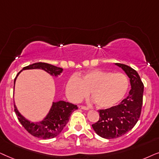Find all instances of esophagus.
Masks as SVG:
<instances>
[{
  "label": "esophagus",
  "mask_w": 159,
  "mask_h": 159,
  "mask_svg": "<svg viewBox=\"0 0 159 159\" xmlns=\"http://www.w3.org/2000/svg\"><path fill=\"white\" fill-rule=\"evenodd\" d=\"M78 107H79V108L85 110V111H88V110H89V107H86V106H83V105H79V106H78Z\"/></svg>",
  "instance_id": "esophagus-1"
}]
</instances>
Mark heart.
<instances>
[{
    "mask_svg": "<svg viewBox=\"0 0 159 159\" xmlns=\"http://www.w3.org/2000/svg\"><path fill=\"white\" fill-rule=\"evenodd\" d=\"M129 88L128 78L120 72L111 73L102 70H88L79 76L73 75L66 84V94L73 102L90 97L99 108H109L117 105Z\"/></svg>",
    "mask_w": 159,
    "mask_h": 159,
    "instance_id": "1",
    "label": "heart"
}]
</instances>
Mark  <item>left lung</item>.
Listing matches in <instances>:
<instances>
[{
  "label": "left lung",
  "mask_w": 159,
  "mask_h": 159,
  "mask_svg": "<svg viewBox=\"0 0 159 159\" xmlns=\"http://www.w3.org/2000/svg\"><path fill=\"white\" fill-rule=\"evenodd\" d=\"M116 65L129 78L132 89L119 105L99 111V119L92 126L99 136L105 139L117 138L132 129L138 121L143 105L144 85L139 74L128 65Z\"/></svg>",
  "instance_id": "obj_1"
}]
</instances>
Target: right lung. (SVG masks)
I'll return each mask as SVG.
<instances>
[{
  "label": "right lung",
  "instance_id": "obj_1",
  "mask_svg": "<svg viewBox=\"0 0 159 159\" xmlns=\"http://www.w3.org/2000/svg\"><path fill=\"white\" fill-rule=\"evenodd\" d=\"M31 69L43 70L53 76L60 75L63 71V69L61 67H56L48 63L36 62L23 67L20 72L24 70ZM20 72L17 74V75L20 73ZM16 77L14 79V84H15ZM76 109H78L77 105L67 102H66L65 101L60 100L56 102H53L49 112L47 116L43 118V120L40 122L33 123L30 122L21 115L16 108V105H14V111L20 124L24 126V128L30 134L34 137L41 139L54 138L60 134L67 122L69 121L71 113Z\"/></svg>",
  "mask_w": 159,
  "mask_h": 159
}]
</instances>
